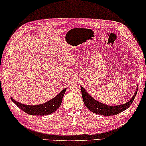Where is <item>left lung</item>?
I'll use <instances>...</instances> for the list:
<instances>
[{
  "mask_svg": "<svg viewBox=\"0 0 146 146\" xmlns=\"http://www.w3.org/2000/svg\"><path fill=\"white\" fill-rule=\"evenodd\" d=\"M81 94H82L83 100L85 106H86L89 110L92 111L93 113L96 114L102 115H115L121 112L124 111L125 110L128 108L130 105L133 102L135 96L137 95L138 90V86L137 88L136 92H135V95L133 97L130 99L129 101L124 104L118 106H108L106 104H104L103 103L98 102L95 100L91 96H89V94L86 92V91L83 88V86H81Z\"/></svg>",
  "mask_w": 146,
  "mask_h": 146,
  "instance_id": "8db88e82",
  "label": "left lung"
}]
</instances>
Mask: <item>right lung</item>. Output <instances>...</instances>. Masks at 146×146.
Instances as JSON below:
<instances>
[{"label":"right lung","instance_id":"add662e5","mask_svg":"<svg viewBox=\"0 0 146 146\" xmlns=\"http://www.w3.org/2000/svg\"><path fill=\"white\" fill-rule=\"evenodd\" d=\"M66 90V88L63 89L54 98L51 99L50 101L47 102V103L36 106L25 105L24 104L17 102L12 98H11V99L12 101L19 108L27 114L31 115H46L53 113L58 109L61 105V101H62L63 96L65 93Z\"/></svg>","mask_w":146,"mask_h":146}]
</instances>
